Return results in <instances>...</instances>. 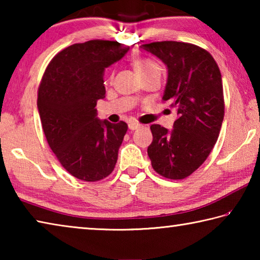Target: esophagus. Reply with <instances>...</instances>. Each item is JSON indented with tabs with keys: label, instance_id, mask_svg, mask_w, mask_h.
<instances>
[{
	"label": "esophagus",
	"instance_id": "34e87169",
	"mask_svg": "<svg viewBox=\"0 0 260 260\" xmlns=\"http://www.w3.org/2000/svg\"><path fill=\"white\" fill-rule=\"evenodd\" d=\"M140 126H141V125L139 124V122L132 121V122H129V124H128V128H129L131 131H135V129H138Z\"/></svg>",
	"mask_w": 260,
	"mask_h": 260
}]
</instances>
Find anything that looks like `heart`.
<instances>
[{
    "label": "heart",
    "mask_w": 260,
    "mask_h": 260,
    "mask_svg": "<svg viewBox=\"0 0 260 260\" xmlns=\"http://www.w3.org/2000/svg\"><path fill=\"white\" fill-rule=\"evenodd\" d=\"M134 68L136 70V72L139 74H143V73H147V72H150L152 70H157L159 69L158 67V64L156 61H153L149 58H139L134 61ZM113 79V72L110 73L109 76V80L111 81Z\"/></svg>",
    "instance_id": "b5f03b06"
}]
</instances>
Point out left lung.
<instances>
[{"instance_id": "1", "label": "left lung", "mask_w": 260, "mask_h": 260, "mask_svg": "<svg viewBox=\"0 0 260 260\" xmlns=\"http://www.w3.org/2000/svg\"><path fill=\"white\" fill-rule=\"evenodd\" d=\"M141 48L167 65L162 101L178 114L171 132L150 126L148 156L161 177L182 180L203 164L218 140L225 114L221 73L212 55L192 43L160 41Z\"/></svg>"}]
</instances>
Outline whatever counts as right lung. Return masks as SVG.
Returning a JSON list of instances; mask_svg holds the SVG:
<instances>
[{
	"label": "right lung",
	"instance_id": "obj_1",
	"mask_svg": "<svg viewBox=\"0 0 260 260\" xmlns=\"http://www.w3.org/2000/svg\"><path fill=\"white\" fill-rule=\"evenodd\" d=\"M129 47L90 40L65 48L48 64L38 89L42 129L52 152L74 178L100 181L112 173L128 126L96 118L105 98L103 71Z\"/></svg>",
	"mask_w": 260,
	"mask_h": 260
}]
</instances>
